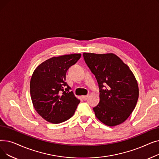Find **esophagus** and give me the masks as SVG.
<instances>
[{"label": "esophagus", "mask_w": 159, "mask_h": 159, "mask_svg": "<svg viewBox=\"0 0 159 159\" xmlns=\"http://www.w3.org/2000/svg\"><path fill=\"white\" fill-rule=\"evenodd\" d=\"M82 98H83V99L84 100V101H86V100L88 98L89 96H88V95H85V96H82Z\"/></svg>", "instance_id": "esophagus-1"}]
</instances>
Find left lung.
Listing matches in <instances>:
<instances>
[{"mask_svg": "<svg viewBox=\"0 0 159 159\" xmlns=\"http://www.w3.org/2000/svg\"><path fill=\"white\" fill-rule=\"evenodd\" d=\"M85 62L97 79L100 102L93 107L97 118L109 126L126 120L139 98L137 80L128 66L113 53H83Z\"/></svg>", "mask_w": 159, "mask_h": 159, "instance_id": "8db88e82", "label": "left lung"}]
</instances>
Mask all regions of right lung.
Returning a JSON list of instances; mask_svg holds the SVG:
<instances>
[{
  "mask_svg": "<svg viewBox=\"0 0 159 159\" xmlns=\"http://www.w3.org/2000/svg\"><path fill=\"white\" fill-rule=\"evenodd\" d=\"M81 57L80 53L52 57L33 73L30 95L37 112L49 122L58 124L71 118L80 101L66 82V73Z\"/></svg>",
  "mask_w": 159,
  "mask_h": 159,
  "instance_id": "right-lung-1",
  "label": "right lung"
}]
</instances>
